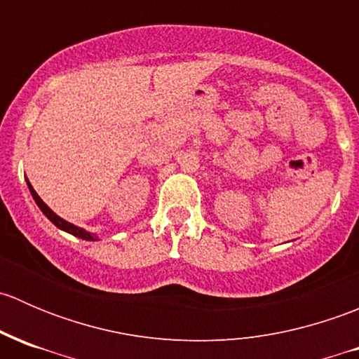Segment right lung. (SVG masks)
<instances>
[{
  "label": "right lung",
  "instance_id": "right-lung-1",
  "mask_svg": "<svg viewBox=\"0 0 359 359\" xmlns=\"http://www.w3.org/2000/svg\"><path fill=\"white\" fill-rule=\"evenodd\" d=\"M27 187H29V191H31V196L34 198L36 205H38V206H39V210H41V212L45 213L46 219H50V222L55 224V226L59 227V229H62V231H66V233L72 234V236L81 238V240H86V241H97V236H95V234H92V233H90V231H85V229H83V227L74 226V224L67 222V220H64L62 217L57 215V213L53 212V210L50 208V206L46 205V203L43 201L41 198L38 196V193H36V191L32 189V186H31V182H29V180H27Z\"/></svg>",
  "mask_w": 359,
  "mask_h": 359
}]
</instances>
